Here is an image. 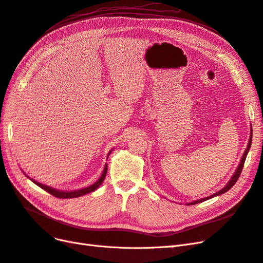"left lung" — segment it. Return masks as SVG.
<instances>
[{
	"label": "left lung",
	"instance_id": "1",
	"mask_svg": "<svg viewBox=\"0 0 263 263\" xmlns=\"http://www.w3.org/2000/svg\"><path fill=\"white\" fill-rule=\"evenodd\" d=\"M251 138H252V129H251V133H250V138H249V142H248L247 149L245 150V152H243V156H242V158H241V160H240L239 165H238V167H237L236 172H235V174L233 175L232 179H231L230 182L228 183V185H226L223 189H221L220 192L215 193V194H213V195H211V196H209V197H206V198L200 199V200L194 201V202H192V203H187V205H188V204H197V203H200V202H202V201H204V200H208V199L213 198V197H215V196H220V195H222V194H224V193L228 192V190H230V189L235 185V183H236V182H237V179L239 178V175H240L241 171H242V167H243V163H245V160H246V157H247V153H248V151H249V149H250V146H251Z\"/></svg>",
	"mask_w": 263,
	"mask_h": 263
}]
</instances>
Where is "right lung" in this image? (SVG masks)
<instances>
[{"instance_id":"1","label":"right lung","mask_w":263,"mask_h":263,"mask_svg":"<svg viewBox=\"0 0 263 263\" xmlns=\"http://www.w3.org/2000/svg\"><path fill=\"white\" fill-rule=\"evenodd\" d=\"M110 152H111V151H110ZM108 155H110V153H108ZM106 172H107V165H105V167H104V170H103V173H102L101 177L99 178L95 184L90 185L89 187L83 188V189L74 190V192H60V190L53 189V188H51V187H48V186H45V185H42V184H40V183H38V182H35V180H32V179H31V180H32V182H33L34 184H37L39 187H41L42 189H44L45 192H48L49 194H51L52 196L57 197V198H62V199H65V198H77V197L84 196V195L89 194V193H91V192H95V190L102 184V182H103L104 178H105Z\"/></svg>"}]
</instances>
